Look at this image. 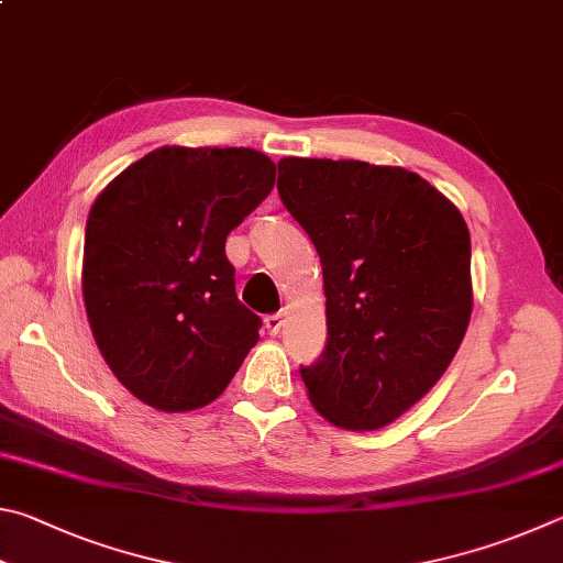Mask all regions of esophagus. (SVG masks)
Segmentation results:
<instances>
[{"label":"esophagus","instance_id":"esophagus-1","mask_svg":"<svg viewBox=\"0 0 563 563\" xmlns=\"http://www.w3.org/2000/svg\"><path fill=\"white\" fill-rule=\"evenodd\" d=\"M284 327V313H272V317L264 319V329L269 331V336H276Z\"/></svg>","mask_w":563,"mask_h":563}]
</instances>
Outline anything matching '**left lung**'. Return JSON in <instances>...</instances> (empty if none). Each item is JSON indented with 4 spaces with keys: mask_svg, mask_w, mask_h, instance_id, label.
I'll use <instances>...</instances> for the list:
<instances>
[{
    "mask_svg": "<svg viewBox=\"0 0 563 563\" xmlns=\"http://www.w3.org/2000/svg\"><path fill=\"white\" fill-rule=\"evenodd\" d=\"M276 187L323 269L329 343L301 368L311 406L339 428H386L465 339L475 301L465 217L398 165L282 157Z\"/></svg>",
    "mask_w": 563,
    "mask_h": 563,
    "instance_id": "8db88e82",
    "label": "left lung"
}]
</instances>
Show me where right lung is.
Listing matches in <instances>:
<instances>
[{"mask_svg": "<svg viewBox=\"0 0 563 563\" xmlns=\"http://www.w3.org/2000/svg\"><path fill=\"white\" fill-rule=\"evenodd\" d=\"M252 147H155L96 197L81 289L96 346L128 393L163 412L205 408L260 341L224 242L272 192Z\"/></svg>", "mask_w": 563, "mask_h": 563, "instance_id": "obj_1", "label": "right lung"}]
</instances>
